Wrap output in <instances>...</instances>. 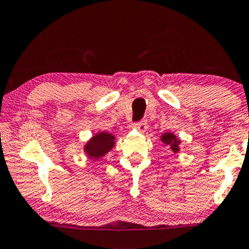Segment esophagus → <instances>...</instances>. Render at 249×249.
<instances>
[{
	"label": "esophagus",
	"instance_id": "34e87169",
	"mask_svg": "<svg viewBox=\"0 0 249 249\" xmlns=\"http://www.w3.org/2000/svg\"><path fill=\"white\" fill-rule=\"evenodd\" d=\"M133 126L136 127V128H138V130H139V131H145L146 128H147V122H146L145 119H142V121L134 123Z\"/></svg>",
	"mask_w": 249,
	"mask_h": 249
}]
</instances>
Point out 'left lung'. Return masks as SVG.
Here are the masks:
<instances>
[{
  "instance_id": "8db88e82",
  "label": "left lung",
  "mask_w": 249,
  "mask_h": 249,
  "mask_svg": "<svg viewBox=\"0 0 249 249\" xmlns=\"http://www.w3.org/2000/svg\"><path fill=\"white\" fill-rule=\"evenodd\" d=\"M161 140H162V142L166 143V145H169L170 149H172L173 152H175V153H178L179 151L178 145L181 142H179L173 133H164L163 136H161Z\"/></svg>"
}]
</instances>
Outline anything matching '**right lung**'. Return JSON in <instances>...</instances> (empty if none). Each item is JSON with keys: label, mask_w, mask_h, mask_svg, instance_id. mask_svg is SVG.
<instances>
[{"label": "right lung", "mask_w": 249, "mask_h": 249, "mask_svg": "<svg viewBox=\"0 0 249 249\" xmlns=\"http://www.w3.org/2000/svg\"><path fill=\"white\" fill-rule=\"evenodd\" d=\"M113 146H115V137L110 133L100 132L87 142L85 151L89 158L97 160L106 155Z\"/></svg>", "instance_id": "1"}]
</instances>
